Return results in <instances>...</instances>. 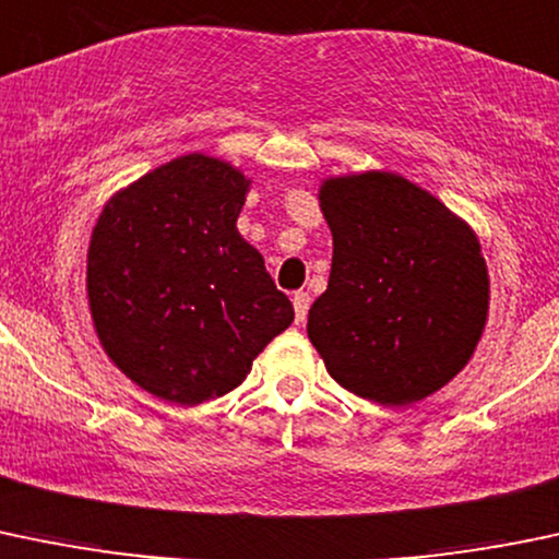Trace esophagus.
<instances>
[{
  "label": "esophagus",
  "mask_w": 559,
  "mask_h": 559,
  "mask_svg": "<svg viewBox=\"0 0 559 559\" xmlns=\"http://www.w3.org/2000/svg\"><path fill=\"white\" fill-rule=\"evenodd\" d=\"M309 304H312V298H309V293H307V290L293 293V309H296V322H304V320H307Z\"/></svg>",
  "instance_id": "obj_1"
}]
</instances>
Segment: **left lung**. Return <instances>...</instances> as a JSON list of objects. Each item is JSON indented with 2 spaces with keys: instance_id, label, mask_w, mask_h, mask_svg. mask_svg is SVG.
<instances>
[{
  "instance_id": "1",
  "label": "left lung",
  "mask_w": 559,
  "mask_h": 559,
  "mask_svg": "<svg viewBox=\"0 0 559 559\" xmlns=\"http://www.w3.org/2000/svg\"><path fill=\"white\" fill-rule=\"evenodd\" d=\"M320 206L333 261L307 333L328 373L373 404L428 399L463 371L485 331L490 280L479 239L393 171L331 177Z\"/></svg>"
}]
</instances>
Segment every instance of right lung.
<instances>
[{"instance_id":"obj_1","label":"right lung","mask_w":559,"mask_h":559,"mask_svg":"<svg viewBox=\"0 0 559 559\" xmlns=\"http://www.w3.org/2000/svg\"><path fill=\"white\" fill-rule=\"evenodd\" d=\"M247 188L226 160L180 155L115 193L91 234L96 336L131 382L171 404L231 393L293 322V304L237 231Z\"/></svg>"}]
</instances>
